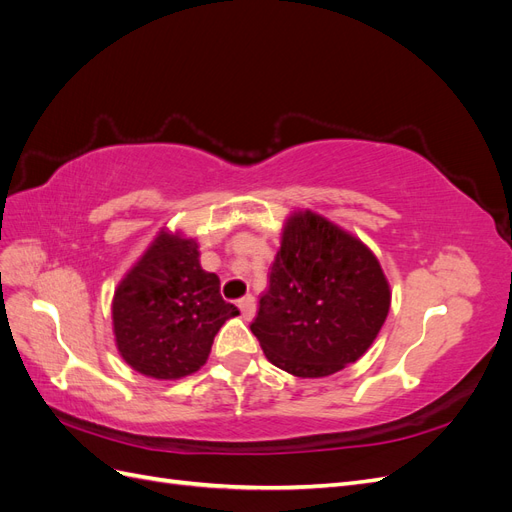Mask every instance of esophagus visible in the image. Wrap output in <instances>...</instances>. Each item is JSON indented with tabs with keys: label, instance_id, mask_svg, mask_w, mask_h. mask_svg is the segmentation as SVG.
<instances>
[{
	"label": "esophagus",
	"instance_id": "34e87169",
	"mask_svg": "<svg viewBox=\"0 0 512 512\" xmlns=\"http://www.w3.org/2000/svg\"><path fill=\"white\" fill-rule=\"evenodd\" d=\"M239 309H241V316L245 320H252L256 316V299L252 297V294H247V297H243L239 301Z\"/></svg>",
	"mask_w": 512,
	"mask_h": 512
}]
</instances>
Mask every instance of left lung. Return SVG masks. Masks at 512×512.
<instances>
[{
  "mask_svg": "<svg viewBox=\"0 0 512 512\" xmlns=\"http://www.w3.org/2000/svg\"><path fill=\"white\" fill-rule=\"evenodd\" d=\"M391 307L369 247L318 213H292L250 324L267 359L299 378H324L367 352Z\"/></svg>",
  "mask_w": 512,
  "mask_h": 512,
  "instance_id": "1",
  "label": "left lung"
}]
</instances>
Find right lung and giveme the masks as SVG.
Segmentation results:
<instances>
[{
	"mask_svg": "<svg viewBox=\"0 0 512 512\" xmlns=\"http://www.w3.org/2000/svg\"><path fill=\"white\" fill-rule=\"evenodd\" d=\"M198 243L162 230L113 297L117 350L138 374L177 380L205 365L213 337L239 314L220 277L198 262Z\"/></svg>",
	"mask_w": 512,
	"mask_h": 512,
	"instance_id": "1",
	"label": "right lung"
}]
</instances>
